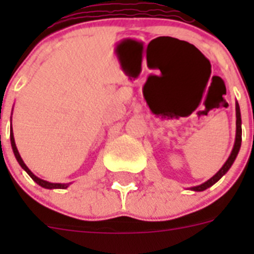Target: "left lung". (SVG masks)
Here are the masks:
<instances>
[{
  "instance_id": "1",
  "label": "left lung",
  "mask_w": 254,
  "mask_h": 254,
  "mask_svg": "<svg viewBox=\"0 0 254 254\" xmlns=\"http://www.w3.org/2000/svg\"><path fill=\"white\" fill-rule=\"evenodd\" d=\"M235 114H237V132H235V142H234V147H233L232 152H230V155H229L228 160L225 161V164L221 167V169H220L214 177H211L208 181H206L205 183H202V185L196 186V187H190V190L201 192V190H207L208 187L214 186L215 183L221 178V177L225 176L226 173H228V170L232 168L233 163H234V160L237 159V155L238 152H239V150H241V145H242V118H241V108H239L238 102L235 103Z\"/></svg>"
}]
</instances>
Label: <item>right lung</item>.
Here are the masks:
<instances>
[{
	"label": "right lung",
	"instance_id": "add662e5",
	"mask_svg": "<svg viewBox=\"0 0 254 254\" xmlns=\"http://www.w3.org/2000/svg\"><path fill=\"white\" fill-rule=\"evenodd\" d=\"M10 140H11V146H12V151H13V155H15V158H16L17 163L20 164V167L22 168V169L25 170L26 173H28L29 176L31 177V179L35 182V183H38V185L40 186V187L43 188H47V190H56V188H60V190H66L67 187H68L71 183H51V182H47L44 181V179H40L38 178L37 176H35L34 173L31 172L30 169H29L28 167L25 165V163L22 161L21 156H20L19 151H17V147H16V143H15V138H13V132H12V127H11L10 129Z\"/></svg>",
	"mask_w": 254,
	"mask_h": 254
}]
</instances>
